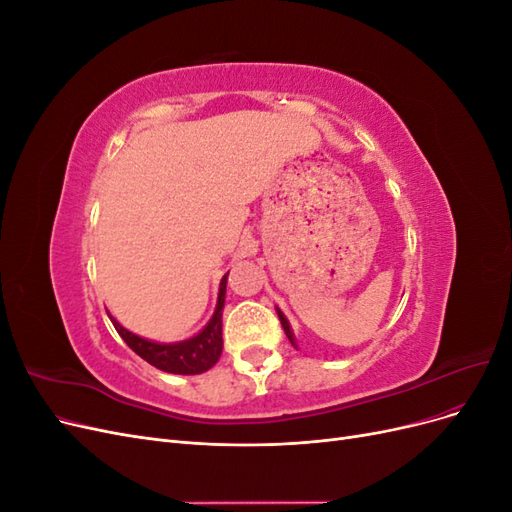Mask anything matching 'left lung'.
<instances>
[{
	"label": "left lung",
	"mask_w": 512,
	"mask_h": 512,
	"mask_svg": "<svg viewBox=\"0 0 512 512\" xmlns=\"http://www.w3.org/2000/svg\"><path fill=\"white\" fill-rule=\"evenodd\" d=\"M277 316H280V322H282V327H284L286 337L290 339V344H292V346H297V344H294V335H292V329H290V322H288V320H286V316L282 314V309H277Z\"/></svg>",
	"instance_id": "1"
}]
</instances>
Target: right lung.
I'll list each match as a JSON object with an SVG mask.
<instances>
[{"mask_svg": "<svg viewBox=\"0 0 512 512\" xmlns=\"http://www.w3.org/2000/svg\"><path fill=\"white\" fill-rule=\"evenodd\" d=\"M226 280L228 273L222 277L220 282V294H218V305H215V312L207 327L196 333L194 337L185 339V342L177 344H158L149 342L145 337H138L123 329L117 320H113L117 333L121 335L123 342H126L141 359H145L149 365L158 367L168 374H181V376H196L203 374V371L211 369L215 363L220 361V354L224 348L222 342V309H224V294H226Z\"/></svg>", "mask_w": 512, "mask_h": 512, "instance_id": "obj_1", "label": "right lung"}]
</instances>
